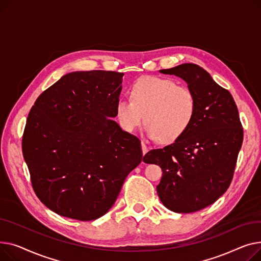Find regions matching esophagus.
I'll return each instance as SVG.
<instances>
[{
	"label": "esophagus",
	"mask_w": 261,
	"mask_h": 261,
	"mask_svg": "<svg viewBox=\"0 0 261 261\" xmlns=\"http://www.w3.org/2000/svg\"><path fill=\"white\" fill-rule=\"evenodd\" d=\"M141 146H142V152H143V156L146 154L148 151V147L146 146V144L144 143V141H141Z\"/></svg>",
	"instance_id": "esophagus-1"
}]
</instances>
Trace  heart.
Listing matches in <instances>:
<instances>
[{
    "label": "heart",
    "instance_id": "heart-1",
    "mask_svg": "<svg viewBox=\"0 0 261 261\" xmlns=\"http://www.w3.org/2000/svg\"><path fill=\"white\" fill-rule=\"evenodd\" d=\"M130 99H120L116 116L120 126L132 133L145 119L146 135L163 144L174 143L191 127L197 113V98L187 85L167 78L145 75L132 85Z\"/></svg>",
    "mask_w": 261,
    "mask_h": 261
}]
</instances>
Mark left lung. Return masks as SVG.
Instances as JSON below:
<instances>
[{
	"label": "left lung",
	"mask_w": 261,
	"mask_h": 261,
	"mask_svg": "<svg viewBox=\"0 0 261 261\" xmlns=\"http://www.w3.org/2000/svg\"><path fill=\"white\" fill-rule=\"evenodd\" d=\"M185 80L197 98L191 127L179 140L151 149L145 163L162 168L157 193L165 207L176 213L202 210L222 196L233 179L243 129L229 91L193 63L159 70Z\"/></svg>",
	"instance_id": "left-lung-1"
}]
</instances>
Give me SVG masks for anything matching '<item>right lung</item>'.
<instances>
[{"mask_svg": "<svg viewBox=\"0 0 261 261\" xmlns=\"http://www.w3.org/2000/svg\"><path fill=\"white\" fill-rule=\"evenodd\" d=\"M123 75L66 73L29 112L23 156L36 195L58 215L81 221L103 216L142 160L140 140L112 120Z\"/></svg>", "mask_w": 261, "mask_h": 261, "instance_id": "right-lung-1", "label": "right lung"}]
</instances>
